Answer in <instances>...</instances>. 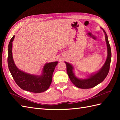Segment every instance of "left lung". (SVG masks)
Masks as SVG:
<instances>
[{"label":"left lung","mask_w":120,"mask_h":120,"mask_svg":"<svg viewBox=\"0 0 120 120\" xmlns=\"http://www.w3.org/2000/svg\"><path fill=\"white\" fill-rule=\"evenodd\" d=\"M101 28L103 30L105 35V40L107 48V57L105 63L100 70L96 73H92L88 76L86 78H79L75 76L74 72L73 66L70 63L65 61L67 65V71L68 77L74 85L79 88L90 89L93 88L102 82L108 74L111 58V48L108 41L107 34L102 28Z\"/></svg>","instance_id":"obj_1"}]
</instances>
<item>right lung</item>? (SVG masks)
Instances as JSON below:
<instances>
[{"label":"right lung","mask_w":120,"mask_h":120,"mask_svg":"<svg viewBox=\"0 0 120 120\" xmlns=\"http://www.w3.org/2000/svg\"><path fill=\"white\" fill-rule=\"evenodd\" d=\"M13 37L8 46V64L10 73L15 82L22 90L34 93H41L46 91L52 83L53 72L58 61L46 63L44 65L40 75L31 74L18 68L14 62L12 56Z\"/></svg>","instance_id":"right-lung-1"}]
</instances>
